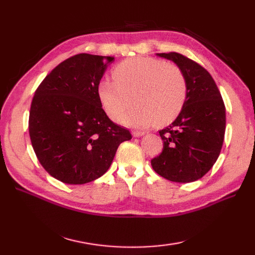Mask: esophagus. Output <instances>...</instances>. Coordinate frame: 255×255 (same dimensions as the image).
<instances>
[{
	"instance_id": "esophagus-1",
	"label": "esophagus",
	"mask_w": 255,
	"mask_h": 255,
	"mask_svg": "<svg viewBox=\"0 0 255 255\" xmlns=\"http://www.w3.org/2000/svg\"><path fill=\"white\" fill-rule=\"evenodd\" d=\"M144 134V132H142V131H138V130H133L132 131V136L133 137H140V136H143Z\"/></svg>"
}]
</instances>
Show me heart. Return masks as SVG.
Instances as JSON below:
<instances>
[{
	"mask_svg": "<svg viewBox=\"0 0 255 255\" xmlns=\"http://www.w3.org/2000/svg\"><path fill=\"white\" fill-rule=\"evenodd\" d=\"M114 80L99 83V96L107 115L131 127L164 126L180 115L187 97L185 75L176 64L149 57H133L118 63Z\"/></svg>",
	"mask_w": 255,
	"mask_h": 255,
	"instance_id": "obj_1",
	"label": "heart"
}]
</instances>
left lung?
I'll return each mask as SVG.
<instances>
[{"instance_id":"obj_1","label":"left lung","mask_w":255,"mask_h":255,"mask_svg":"<svg viewBox=\"0 0 255 255\" xmlns=\"http://www.w3.org/2000/svg\"><path fill=\"white\" fill-rule=\"evenodd\" d=\"M156 55L182 70L187 97L175 121L159 131L163 150L151 160V165L169 181H197L213 167L223 148L226 130L223 97L213 77L197 62L177 52Z\"/></svg>"}]
</instances>
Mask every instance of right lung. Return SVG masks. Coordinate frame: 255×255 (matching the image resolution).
<instances>
[{
	"label": "right lung",
	"instance_id": "1",
	"mask_svg": "<svg viewBox=\"0 0 255 255\" xmlns=\"http://www.w3.org/2000/svg\"><path fill=\"white\" fill-rule=\"evenodd\" d=\"M115 60L79 53L38 86L29 112V137L38 161L57 180L85 184L110 169L118 145L131 139L102 107L99 83Z\"/></svg>",
	"mask_w": 255,
	"mask_h": 255
}]
</instances>
